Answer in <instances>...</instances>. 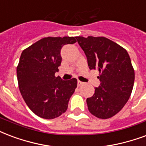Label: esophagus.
Returning <instances> with one entry per match:
<instances>
[{
	"instance_id": "obj_1",
	"label": "esophagus",
	"mask_w": 146,
	"mask_h": 146,
	"mask_svg": "<svg viewBox=\"0 0 146 146\" xmlns=\"http://www.w3.org/2000/svg\"><path fill=\"white\" fill-rule=\"evenodd\" d=\"M82 84H83V82L80 81V80H78V81H77V85H78V86H81Z\"/></svg>"
}]
</instances>
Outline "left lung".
I'll list each match as a JSON object with an SVG mask.
<instances>
[{
	"instance_id": "left-lung-1",
	"label": "left lung",
	"mask_w": 146,
	"mask_h": 146,
	"mask_svg": "<svg viewBox=\"0 0 146 146\" xmlns=\"http://www.w3.org/2000/svg\"><path fill=\"white\" fill-rule=\"evenodd\" d=\"M90 70L100 72V85L87 99L89 111L108 119L123 108L132 91L135 71L128 52L105 37H76Z\"/></svg>"
}]
</instances>
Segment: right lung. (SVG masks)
Returning a JSON list of instances; mask_svg holds the SVG:
<instances>
[{
	"label": "right lung",
	"mask_w": 146,
	"mask_h": 146,
	"mask_svg": "<svg viewBox=\"0 0 146 146\" xmlns=\"http://www.w3.org/2000/svg\"><path fill=\"white\" fill-rule=\"evenodd\" d=\"M76 37H46L21 52L17 66L18 87L30 110L40 117L53 119L67 110L77 80H62L55 76L64 45L73 44Z\"/></svg>",
	"instance_id": "add662e5"
}]
</instances>
